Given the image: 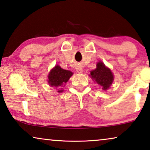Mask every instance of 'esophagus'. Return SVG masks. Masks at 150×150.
<instances>
[{
  "label": "esophagus",
  "instance_id": "34e87169",
  "mask_svg": "<svg viewBox=\"0 0 150 150\" xmlns=\"http://www.w3.org/2000/svg\"><path fill=\"white\" fill-rule=\"evenodd\" d=\"M76 69L77 72H79V73H82V72H83V68H82V67H76Z\"/></svg>",
  "mask_w": 150,
  "mask_h": 150
}]
</instances>
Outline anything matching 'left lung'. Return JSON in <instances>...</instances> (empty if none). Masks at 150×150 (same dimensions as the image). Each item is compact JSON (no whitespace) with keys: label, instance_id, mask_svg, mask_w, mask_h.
<instances>
[{"label":"left lung","instance_id":"8db88e82","mask_svg":"<svg viewBox=\"0 0 150 150\" xmlns=\"http://www.w3.org/2000/svg\"><path fill=\"white\" fill-rule=\"evenodd\" d=\"M96 66V69L91 71L92 79L102 86V89L107 90L113 81V75L102 61L98 62Z\"/></svg>","mask_w":150,"mask_h":150}]
</instances>
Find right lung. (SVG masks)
<instances>
[{
    "label": "right lung",
    "mask_w": 150,
    "mask_h": 150,
    "mask_svg": "<svg viewBox=\"0 0 150 150\" xmlns=\"http://www.w3.org/2000/svg\"><path fill=\"white\" fill-rule=\"evenodd\" d=\"M73 73L69 70H65L59 65H56L48 75V83L50 86L55 87H61L68 81ZM63 90H59L58 92H63Z\"/></svg>",
    "instance_id": "add662e5"
}]
</instances>
